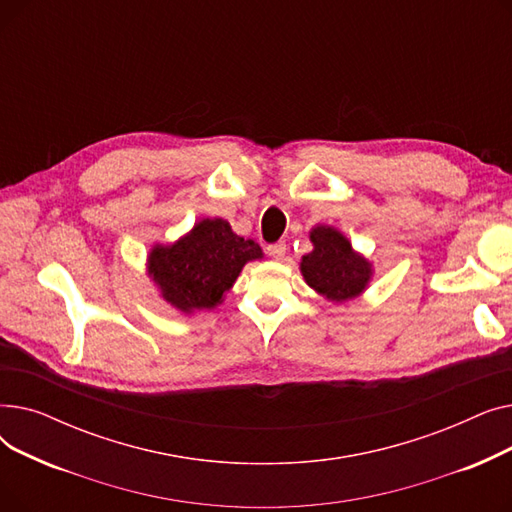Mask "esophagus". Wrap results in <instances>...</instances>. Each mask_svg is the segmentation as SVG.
<instances>
[{
	"instance_id": "34e87169",
	"label": "esophagus",
	"mask_w": 512,
	"mask_h": 512,
	"mask_svg": "<svg viewBox=\"0 0 512 512\" xmlns=\"http://www.w3.org/2000/svg\"><path fill=\"white\" fill-rule=\"evenodd\" d=\"M267 253H270L272 259L282 261L284 255H286V242H274V245L267 247Z\"/></svg>"
}]
</instances>
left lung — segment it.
<instances>
[{
    "label": "left lung",
    "mask_w": 512,
    "mask_h": 512,
    "mask_svg": "<svg viewBox=\"0 0 512 512\" xmlns=\"http://www.w3.org/2000/svg\"><path fill=\"white\" fill-rule=\"evenodd\" d=\"M309 238L313 251L301 259L305 282L328 301L342 303L359 297L371 282V263L332 226H315Z\"/></svg>",
    "instance_id": "1"
}]
</instances>
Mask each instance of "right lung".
Listing matches in <instances>:
<instances>
[{"mask_svg": "<svg viewBox=\"0 0 512 512\" xmlns=\"http://www.w3.org/2000/svg\"><path fill=\"white\" fill-rule=\"evenodd\" d=\"M261 257L255 240L234 234L222 218H205L172 245H155L147 270L166 303L195 313L218 307L245 263Z\"/></svg>", "mask_w": 512, "mask_h": 512, "instance_id": "right-lung-1", "label": "right lung"}]
</instances>
